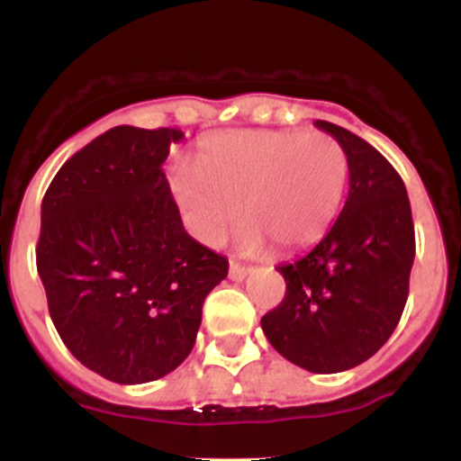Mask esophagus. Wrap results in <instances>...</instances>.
Listing matches in <instances>:
<instances>
[{
    "label": "esophagus",
    "instance_id": "1",
    "mask_svg": "<svg viewBox=\"0 0 461 461\" xmlns=\"http://www.w3.org/2000/svg\"><path fill=\"white\" fill-rule=\"evenodd\" d=\"M248 274H249V267H245V265H239V263H230V278H231V281H243Z\"/></svg>",
    "mask_w": 461,
    "mask_h": 461
}]
</instances>
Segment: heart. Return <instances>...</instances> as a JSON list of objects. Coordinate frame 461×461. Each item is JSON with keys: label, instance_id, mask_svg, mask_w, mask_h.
<instances>
[{"label": "heart", "instance_id": "1", "mask_svg": "<svg viewBox=\"0 0 461 461\" xmlns=\"http://www.w3.org/2000/svg\"><path fill=\"white\" fill-rule=\"evenodd\" d=\"M350 162L323 131H230L204 140L196 167L176 171V198L204 243H221L245 216L243 249L283 252L319 243L341 212Z\"/></svg>", "mask_w": 461, "mask_h": 461}]
</instances>
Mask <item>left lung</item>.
Returning <instances> with one entry per match:
<instances>
[{
    "mask_svg": "<svg viewBox=\"0 0 461 461\" xmlns=\"http://www.w3.org/2000/svg\"><path fill=\"white\" fill-rule=\"evenodd\" d=\"M314 124L346 149L350 192L317 248L276 267L285 299L260 328L287 361L330 375L364 364L397 328L415 260V225L402 176L373 144L325 120Z\"/></svg>",
    "mask_w": 461,
    "mask_h": 461,
    "instance_id": "8db88e82",
    "label": "left lung"
}]
</instances>
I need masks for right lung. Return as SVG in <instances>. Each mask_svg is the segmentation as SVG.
Listing matches in <instances>:
<instances>
[{"label":"right lung","instance_id":"add662e5","mask_svg":"<svg viewBox=\"0 0 461 461\" xmlns=\"http://www.w3.org/2000/svg\"><path fill=\"white\" fill-rule=\"evenodd\" d=\"M178 129L122 124L88 142L41 201L37 274L64 346L115 384L178 368L225 257L185 231L165 178Z\"/></svg>","mask_w":461,"mask_h":461}]
</instances>
